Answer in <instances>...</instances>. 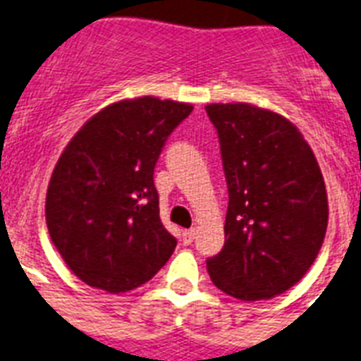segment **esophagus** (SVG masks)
<instances>
[{
    "label": "esophagus",
    "mask_w": 361,
    "mask_h": 361,
    "mask_svg": "<svg viewBox=\"0 0 361 361\" xmlns=\"http://www.w3.org/2000/svg\"><path fill=\"white\" fill-rule=\"evenodd\" d=\"M196 237V230L195 228H190V230H185L183 233H181V241H183V245H190V243L195 241Z\"/></svg>",
    "instance_id": "esophagus-1"
}]
</instances>
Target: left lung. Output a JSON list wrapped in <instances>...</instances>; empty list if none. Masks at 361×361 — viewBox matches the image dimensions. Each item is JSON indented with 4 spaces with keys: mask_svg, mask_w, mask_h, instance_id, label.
Wrapping results in <instances>:
<instances>
[{
    "mask_svg": "<svg viewBox=\"0 0 361 361\" xmlns=\"http://www.w3.org/2000/svg\"><path fill=\"white\" fill-rule=\"evenodd\" d=\"M228 181L224 247L211 282L239 300H267L304 278L323 247L328 196L298 128L254 104H209Z\"/></svg>",
    "mask_w": 361,
    "mask_h": 361,
    "instance_id": "obj_1",
    "label": "left lung"
}]
</instances>
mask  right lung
<instances>
[{"label":"right lung","mask_w":361,"mask_h":361,"mask_svg":"<svg viewBox=\"0 0 361 361\" xmlns=\"http://www.w3.org/2000/svg\"><path fill=\"white\" fill-rule=\"evenodd\" d=\"M192 105L155 96L120 99L92 114L59 157L46 224L68 269L102 291H131L176 248L159 219L154 169Z\"/></svg>","instance_id":"right-lung-1"}]
</instances>
